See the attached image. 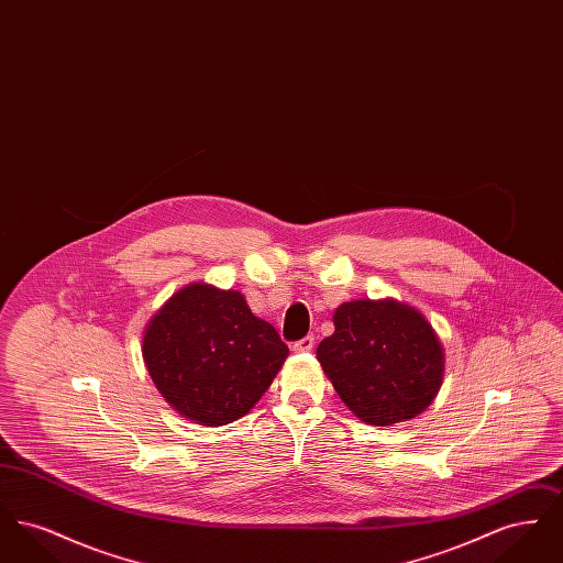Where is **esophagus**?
<instances>
[{"mask_svg": "<svg viewBox=\"0 0 563 563\" xmlns=\"http://www.w3.org/2000/svg\"><path fill=\"white\" fill-rule=\"evenodd\" d=\"M314 346V338L312 335H306V338H301L299 342H295L294 350L295 352H310Z\"/></svg>", "mask_w": 563, "mask_h": 563, "instance_id": "obj_1", "label": "esophagus"}]
</instances>
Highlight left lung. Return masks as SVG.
<instances>
[{"instance_id":"1","label":"left lung","mask_w":563,"mask_h":563,"mask_svg":"<svg viewBox=\"0 0 563 563\" xmlns=\"http://www.w3.org/2000/svg\"><path fill=\"white\" fill-rule=\"evenodd\" d=\"M317 358L350 411L390 427L422 413L445 374V350L427 317L397 299L344 301Z\"/></svg>"}]
</instances>
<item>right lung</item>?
<instances>
[{
    "mask_svg": "<svg viewBox=\"0 0 563 563\" xmlns=\"http://www.w3.org/2000/svg\"><path fill=\"white\" fill-rule=\"evenodd\" d=\"M143 363L164 401L202 427L249 413L289 356L276 329L244 295L191 283L143 329Z\"/></svg>",
    "mask_w": 563,
    "mask_h": 563,
    "instance_id": "right-lung-1",
    "label": "right lung"
}]
</instances>
